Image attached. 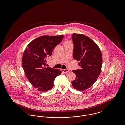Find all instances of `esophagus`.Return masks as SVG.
<instances>
[{
    "mask_svg": "<svg viewBox=\"0 0 125 125\" xmlns=\"http://www.w3.org/2000/svg\"><path fill=\"white\" fill-rule=\"evenodd\" d=\"M62 71L64 73H67L68 72H69L68 69H62Z\"/></svg>",
    "mask_w": 125,
    "mask_h": 125,
    "instance_id": "1",
    "label": "esophagus"
}]
</instances>
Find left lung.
<instances>
[{"label":"left lung","mask_w":125,"mask_h":125,"mask_svg":"<svg viewBox=\"0 0 125 125\" xmlns=\"http://www.w3.org/2000/svg\"><path fill=\"white\" fill-rule=\"evenodd\" d=\"M72 37L74 44L73 58L80 61L78 65L81 67L73 70L76 78L72 84L74 89L83 91L91 87L99 77L102 56L98 46L88 36L73 33Z\"/></svg>","instance_id":"1"}]
</instances>
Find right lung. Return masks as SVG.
<instances>
[{
  "label": "right lung",
  "instance_id": "1",
  "mask_svg": "<svg viewBox=\"0 0 125 125\" xmlns=\"http://www.w3.org/2000/svg\"><path fill=\"white\" fill-rule=\"evenodd\" d=\"M64 35L42 36L32 40L26 48L22 65L26 76L33 87L45 92L52 89L60 69L46 67L45 58L51 56L54 48L62 41Z\"/></svg>",
  "mask_w": 125,
  "mask_h": 125
}]
</instances>
